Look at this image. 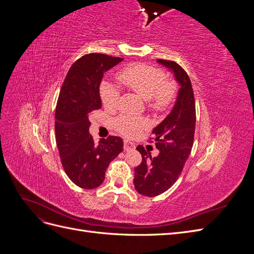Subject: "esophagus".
I'll list each match as a JSON object with an SVG mask.
<instances>
[{
	"instance_id": "34e87169",
	"label": "esophagus",
	"mask_w": 254,
	"mask_h": 254,
	"mask_svg": "<svg viewBox=\"0 0 254 254\" xmlns=\"http://www.w3.org/2000/svg\"><path fill=\"white\" fill-rule=\"evenodd\" d=\"M135 148V146H134V144L133 143H131V142H129V141H124V149L125 150H127V151H129V150H133Z\"/></svg>"
}]
</instances>
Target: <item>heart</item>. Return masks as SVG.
<instances>
[{
  "label": "heart",
  "mask_w": 254,
  "mask_h": 254,
  "mask_svg": "<svg viewBox=\"0 0 254 254\" xmlns=\"http://www.w3.org/2000/svg\"><path fill=\"white\" fill-rule=\"evenodd\" d=\"M117 78L125 89L147 101L152 110H165L174 99L175 84L166 80L163 71L158 67L146 64L131 65L122 71ZM101 98L105 108L113 110L119 105L120 93L109 84H104L101 89ZM114 127L121 134L133 137L147 127V122L123 115L115 120Z\"/></svg>",
  "instance_id": "b5f03b06"
}]
</instances>
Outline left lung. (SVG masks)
<instances>
[{
	"label": "left lung",
	"mask_w": 254,
	"mask_h": 254,
	"mask_svg": "<svg viewBox=\"0 0 254 254\" xmlns=\"http://www.w3.org/2000/svg\"><path fill=\"white\" fill-rule=\"evenodd\" d=\"M157 61L173 72L180 89L172 111L151 132L159 155L151 158L142 145L136 147L142 163L134 168L133 184L137 193L147 197L164 193L179 178L193 147L196 124L194 92L189 75L175 61Z\"/></svg>",
	"instance_id": "left-lung-1"
}]
</instances>
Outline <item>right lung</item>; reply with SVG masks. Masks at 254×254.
I'll return each instance as SVG.
<instances>
[{
  "mask_svg": "<svg viewBox=\"0 0 254 254\" xmlns=\"http://www.w3.org/2000/svg\"><path fill=\"white\" fill-rule=\"evenodd\" d=\"M123 58L92 53L68 70L55 112L56 144L64 170L76 186L92 190L101 186L111 161L123 151V140L110 135L96 144L89 132L92 111L102 108L99 84L104 73Z\"/></svg>",
  "mask_w": 254,
  "mask_h": 254,
  "instance_id": "add662e5",
  "label": "right lung"
}]
</instances>
